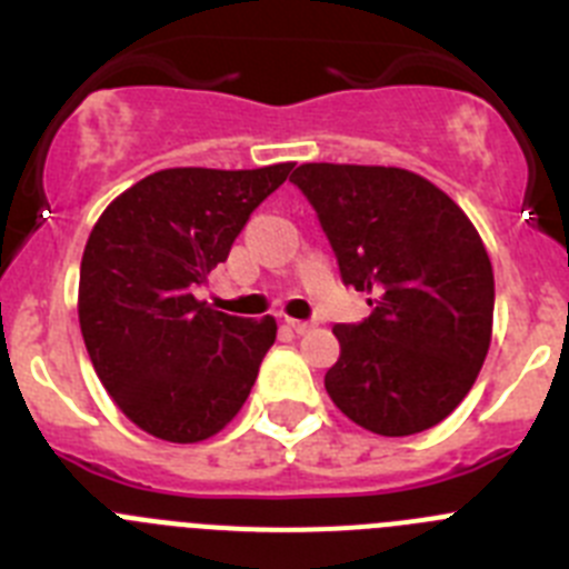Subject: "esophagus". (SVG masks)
Returning a JSON list of instances; mask_svg holds the SVG:
<instances>
[{"label":"esophagus","instance_id":"esophagus-1","mask_svg":"<svg viewBox=\"0 0 569 569\" xmlns=\"http://www.w3.org/2000/svg\"><path fill=\"white\" fill-rule=\"evenodd\" d=\"M286 326H289L295 333H309L311 328H315V322H306V320H286Z\"/></svg>","mask_w":569,"mask_h":569}]
</instances>
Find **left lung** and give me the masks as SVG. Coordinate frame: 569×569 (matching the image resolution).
<instances>
[{"instance_id": "8db88e82", "label": "left lung", "mask_w": 569, "mask_h": 569, "mask_svg": "<svg viewBox=\"0 0 569 569\" xmlns=\"http://www.w3.org/2000/svg\"><path fill=\"white\" fill-rule=\"evenodd\" d=\"M291 182L317 210L342 283L373 295L370 317L333 326L331 401L385 438L440 423L491 345L493 272L475 224L405 168L309 162Z\"/></svg>"}]
</instances>
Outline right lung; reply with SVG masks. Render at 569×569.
Wrapping results in <instances>:
<instances>
[{
    "label": "right lung",
    "instance_id": "add662e5",
    "mask_svg": "<svg viewBox=\"0 0 569 569\" xmlns=\"http://www.w3.org/2000/svg\"><path fill=\"white\" fill-rule=\"evenodd\" d=\"M291 168H168L117 196L92 227L78 320L94 373L142 432L199 443L247 401L278 322L224 315L193 291Z\"/></svg>",
    "mask_w": 569,
    "mask_h": 569
}]
</instances>
